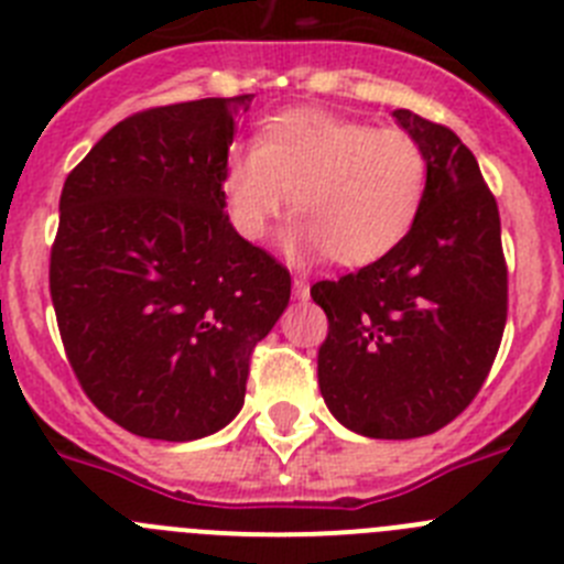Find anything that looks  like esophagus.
I'll use <instances>...</instances> for the list:
<instances>
[{
    "label": "esophagus",
    "instance_id": "obj_1",
    "mask_svg": "<svg viewBox=\"0 0 564 564\" xmlns=\"http://www.w3.org/2000/svg\"><path fill=\"white\" fill-rule=\"evenodd\" d=\"M293 296L296 299L311 296V285H307L305 276H293Z\"/></svg>",
    "mask_w": 564,
    "mask_h": 564
}]
</instances>
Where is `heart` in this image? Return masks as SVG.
Segmentation results:
<instances>
[{
	"label": "heart",
	"mask_w": 564,
	"mask_h": 564,
	"mask_svg": "<svg viewBox=\"0 0 564 564\" xmlns=\"http://www.w3.org/2000/svg\"><path fill=\"white\" fill-rule=\"evenodd\" d=\"M430 188V158L401 127H372L316 107L268 118L257 147L234 149L223 174L228 214L246 239H265L293 197L296 257L372 265L401 246Z\"/></svg>",
	"instance_id": "obj_1"
}]
</instances>
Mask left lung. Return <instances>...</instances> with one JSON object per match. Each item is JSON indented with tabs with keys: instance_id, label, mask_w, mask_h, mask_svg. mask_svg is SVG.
Here are the masks:
<instances>
[{
	"instance_id": "8db88e82",
	"label": "left lung",
	"mask_w": 564,
	"mask_h": 564,
	"mask_svg": "<svg viewBox=\"0 0 564 564\" xmlns=\"http://www.w3.org/2000/svg\"><path fill=\"white\" fill-rule=\"evenodd\" d=\"M430 158V188L401 246L311 296L330 330L318 390L341 426L378 441L432 435L480 392L506 330L500 212L452 129L395 109Z\"/></svg>"
}]
</instances>
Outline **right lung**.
<instances>
[{
	"label": "right lung",
	"instance_id": "right-lung-1",
	"mask_svg": "<svg viewBox=\"0 0 564 564\" xmlns=\"http://www.w3.org/2000/svg\"><path fill=\"white\" fill-rule=\"evenodd\" d=\"M251 101L132 115L64 181L58 333L89 401L132 435L186 443L228 426L253 347L291 299V273L223 212L234 121Z\"/></svg>",
	"mask_w": 564,
	"mask_h": 564
}]
</instances>
